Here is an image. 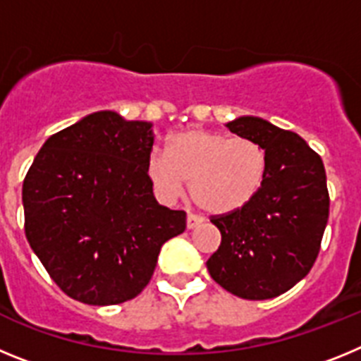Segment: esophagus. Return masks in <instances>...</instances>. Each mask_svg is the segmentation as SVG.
Segmentation results:
<instances>
[{"mask_svg": "<svg viewBox=\"0 0 361 361\" xmlns=\"http://www.w3.org/2000/svg\"><path fill=\"white\" fill-rule=\"evenodd\" d=\"M200 224H202V219H200V216L193 215V213H190V215H188V219H186L188 229H195L197 226H200Z\"/></svg>", "mask_w": 361, "mask_h": 361, "instance_id": "obj_1", "label": "esophagus"}]
</instances>
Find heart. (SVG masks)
I'll return each mask as SVG.
<instances>
[{"label":"heart","instance_id":"obj_1","mask_svg":"<svg viewBox=\"0 0 361 361\" xmlns=\"http://www.w3.org/2000/svg\"><path fill=\"white\" fill-rule=\"evenodd\" d=\"M266 173L267 153L258 142L202 128L173 133L168 152L155 146L146 157V175L159 199H178L190 180L191 199L212 215L244 208Z\"/></svg>","mask_w":361,"mask_h":361}]
</instances>
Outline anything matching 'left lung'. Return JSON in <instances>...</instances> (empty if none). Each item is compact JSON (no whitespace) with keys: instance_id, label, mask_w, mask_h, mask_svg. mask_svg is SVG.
<instances>
[{"instance_id":"obj_1","label":"left lung","mask_w":361,"mask_h":361,"mask_svg":"<svg viewBox=\"0 0 361 361\" xmlns=\"http://www.w3.org/2000/svg\"><path fill=\"white\" fill-rule=\"evenodd\" d=\"M267 153V173L244 208L213 216L222 240L206 262L231 295L275 298L311 271L329 219L327 178L320 155L295 132L242 116L226 124Z\"/></svg>"}]
</instances>
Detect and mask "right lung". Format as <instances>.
<instances>
[{"mask_svg":"<svg viewBox=\"0 0 361 361\" xmlns=\"http://www.w3.org/2000/svg\"><path fill=\"white\" fill-rule=\"evenodd\" d=\"M153 124L94 111L41 146L23 183L27 240L70 298L114 305L152 279L186 213L155 200L146 175Z\"/></svg>","mask_w":361,"mask_h":361,"instance_id":"obj_1","label":"right lung"}]
</instances>
